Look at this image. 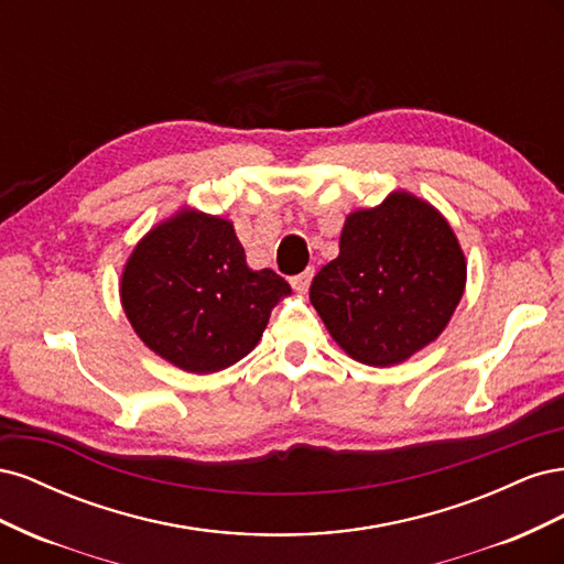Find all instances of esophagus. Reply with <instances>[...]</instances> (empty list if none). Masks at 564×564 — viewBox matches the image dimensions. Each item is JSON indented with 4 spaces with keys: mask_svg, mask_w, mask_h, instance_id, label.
Wrapping results in <instances>:
<instances>
[{
    "mask_svg": "<svg viewBox=\"0 0 564 564\" xmlns=\"http://www.w3.org/2000/svg\"><path fill=\"white\" fill-rule=\"evenodd\" d=\"M313 275H315V270L313 268H308V270H303V272H299V275H294L292 280V286H294V292H299V294H305L308 292V286H311V282H313Z\"/></svg>",
    "mask_w": 564,
    "mask_h": 564,
    "instance_id": "34e87169",
    "label": "esophagus"
}]
</instances>
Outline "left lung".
Masks as SVG:
<instances>
[{
	"label": "left lung",
	"instance_id": "obj_1",
	"mask_svg": "<svg viewBox=\"0 0 564 564\" xmlns=\"http://www.w3.org/2000/svg\"><path fill=\"white\" fill-rule=\"evenodd\" d=\"M464 286L466 256L445 216L398 191L346 218L311 303L352 360L392 367L442 334Z\"/></svg>",
	"mask_w": 564,
	"mask_h": 564
}]
</instances>
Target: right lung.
Wrapping results in <instances>:
<instances>
[{
    "instance_id": "add662e5",
    "label": "right lung",
    "mask_w": 564,
    "mask_h": 564,
    "mask_svg": "<svg viewBox=\"0 0 564 564\" xmlns=\"http://www.w3.org/2000/svg\"><path fill=\"white\" fill-rule=\"evenodd\" d=\"M292 294L275 270H251L230 220L181 209L135 245L119 282L143 344L191 373L240 362L270 311Z\"/></svg>"
}]
</instances>
